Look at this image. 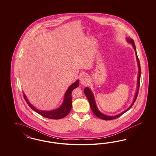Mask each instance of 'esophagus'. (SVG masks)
<instances>
[{
	"instance_id": "34e87169",
	"label": "esophagus",
	"mask_w": 156,
	"mask_h": 156,
	"mask_svg": "<svg viewBox=\"0 0 156 156\" xmlns=\"http://www.w3.org/2000/svg\"><path fill=\"white\" fill-rule=\"evenodd\" d=\"M89 78L88 76L84 74L80 77V82L82 85H87L89 83Z\"/></svg>"
}]
</instances>
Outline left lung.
Instances as JSON below:
<instances>
[{
    "label": "left lung",
    "mask_w": 156,
    "mask_h": 156,
    "mask_svg": "<svg viewBox=\"0 0 156 156\" xmlns=\"http://www.w3.org/2000/svg\"><path fill=\"white\" fill-rule=\"evenodd\" d=\"M126 41L127 42L132 44V47H133L135 52H136V60H137V66H138V76H137V90L136 91V93L134 95V99L133 101V102L132 104L130 105V106L128 108V109H126L125 110L123 111L122 112H121V113L118 114L117 115H108L106 114L101 113L99 110V109H98L97 104H96V102L95 100L94 95L93 93L92 92V91L91 90L90 88L89 87H85L84 89V93H85V95L86 96L87 98L88 99L89 104H90V108L92 110V112H93V113L95 115L101 119H102L104 120H112V119H114L115 118H118L119 117H120L121 115H122L123 114L126 113V112H128L129 109H130L132 107L133 105L135 102L136 98L137 97V95H138V90H139V87H140V78H141V67H140V61L138 59V58L137 56V51H136V46L134 42L133 41L132 39L131 38H126Z\"/></svg>",
    "instance_id": "obj_1"
}]
</instances>
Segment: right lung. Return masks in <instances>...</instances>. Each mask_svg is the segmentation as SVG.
Wrapping results in <instances>:
<instances>
[{"mask_svg": "<svg viewBox=\"0 0 156 156\" xmlns=\"http://www.w3.org/2000/svg\"><path fill=\"white\" fill-rule=\"evenodd\" d=\"M80 85V81L78 80H76L73 84H71L67 89L65 93L64 98L62 104L61 106L56 109H53L50 111H46V110H42L37 109L35 106H34L30 102L28 98H27L26 95L23 93L24 98L26 101L27 102L28 106L34 110L35 112L42 115L43 117L49 119H59L63 118L68 114L70 113L72 107V98H71V93L73 90L74 89L77 88Z\"/></svg>", "mask_w": 156, "mask_h": 156, "instance_id": "right-lung-1", "label": "right lung"}]
</instances>
